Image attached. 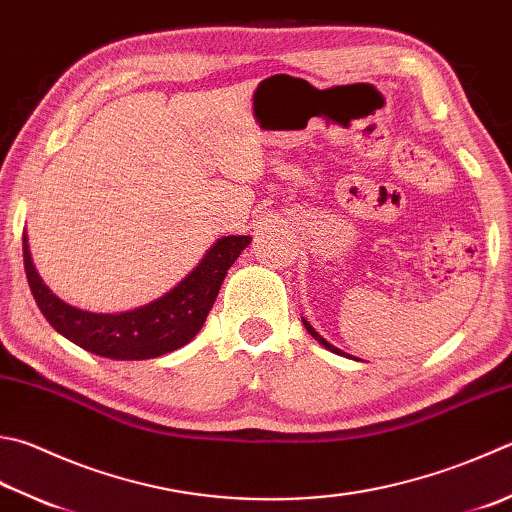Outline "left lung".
<instances>
[{
  "instance_id": "obj_1",
  "label": "left lung",
  "mask_w": 512,
  "mask_h": 512,
  "mask_svg": "<svg viewBox=\"0 0 512 512\" xmlns=\"http://www.w3.org/2000/svg\"><path fill=\"white\" fill-rule=\"evenodd\" d=\"M303 325H305V330H307V332H310V334L314 336V339H316L318 343H321V345H325V347H327V350H330V352H336V354H343V356H345V352H341V350H339V347H334V345H330V343H327V341L323 339V336H321V334H318V332L314 330V327H312L310 323H307V321H305V318H303ZM350 359H352V356H350Z\"/></svg>"
}]
</instances>
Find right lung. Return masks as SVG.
<instances>
[{
	"instance_id": "right-lung-1",
	"label": "right lung",
	"mask_w": 512,
	"mask_h": 512,
	"mask_svg": "<svg viewBox=\"0 0 512 512\" xmlns=\"http://www.w3.org/2000/svg\"><path fill=\"white\" fill-rule=\"evenodd\" d=\"M249 236H225L198 267L158 301L122 314H93L60 301L37 276L24 236V269L37 307L57 332L82 350L106 359L142 361L187 345L214 307L227 269L249 245Z\"/></svg>"
}]
</instances>
